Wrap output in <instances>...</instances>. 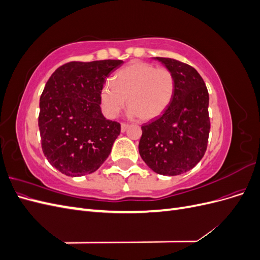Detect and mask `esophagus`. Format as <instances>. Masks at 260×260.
Here are the masks:
<instances>
[{
  "mask_svg": "<svg viewBox=\"0 0 260 260\" xmlns=\"http://www.w3.org/2000/svg\"><path fill=\"white\" fill-rule=\"evenodd\" d=\"M128 127H129V124H128V123H124V122H122V123H121V132H124L125 130L128 129Z\"/></svg>",
  "mask_w": 260,
  "mask_h": 260,
  "instance_id": "1",
  "label": "esophagus"
}]
</instances>
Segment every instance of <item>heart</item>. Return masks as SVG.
Instances as JSON below:
<instances>
[{
	"instance_id": "b5f03b06",
	"label": "heart",
	"mask_w": 260,
	"mask_h": 260,
	"mask_svg": "<svg viewBox=\"0 0 260 260\" xmlns=\"http://www.w3.org/2000/svg\"><path fill=\"white\" fill-rule=\"evenodd\" d=\"M175 92L176 79L171 70L136 60L120 69L114 82H106L102 88V111L106 117L115 118L128 99L131 115L152 120L166 111Z\"/></svg>"
}]
</instances>
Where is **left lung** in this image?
<instances>
[{
  "label": "left lung",
  "mask_w": 260,
  "mask_h": 260,
  "mask_svg": "<svg viewBox=\"0 0 260 260\" xmlns=\"http://www.w3.org/2000/svg\"><path fill=\"white\" fill-rule=\"evenodd\" d=\"M156 59L174 74L176 92L162 115L142 125L139 152L157 174L178 176L195 167L207 149L209 95L192 66L172 58Z\"/></svg>",
  "instance_id": "obj_1"
}]
</instances>
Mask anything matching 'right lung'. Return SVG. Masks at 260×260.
I'll list each match as a JSON object with an SVG mask.
<instances>
[{"label":"right lung","mask_w":260,"mask_h":260,"mask_svg":"<svg viewBox=\"0 0 260 260\" xmlns=\"http://www.w3.org/2000/svg\"><path fill=\"white\" fill-rule=\"evenodd\" d=\"M120 59L69 61L58 67L40 98L39 130L44 156L70 177L96 171L111 154L120 123L101 112V91Z\"/></svg>","instance_id":"add662e5"}]
</instances>
